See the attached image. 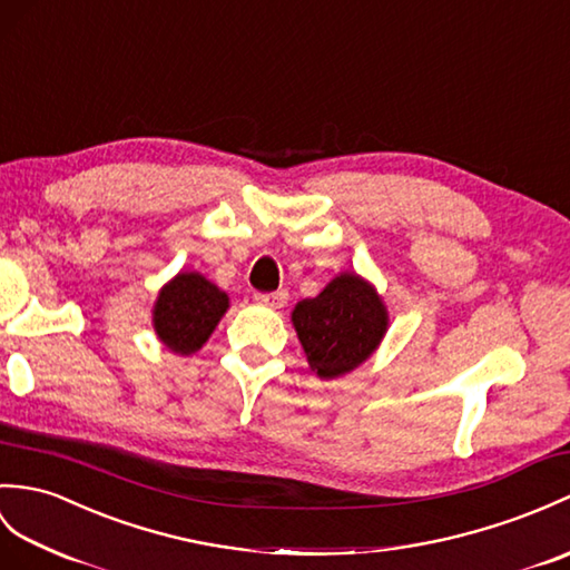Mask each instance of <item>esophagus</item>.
<instances>
[{"label": "esophagus", "mask_w": 570, "mask_h": 570, "mask_svg": "<svg viewBox=\"0 0 570 570\" xmlns=\"http://www.w3.org/2000/svg\"><path fill=\"white\" fill-rule=\"evenodd\" d=\"M255 301L259 303V306H267V308H284L286 301H288V294L282 288V291H274V294H255Z\"/></svg>", "instance_id": "34e87169"}]
</instances>
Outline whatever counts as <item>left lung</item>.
<instances>
[{
    "mask_svg": "<svg viewBox=\"0 0 570 570\" xmlns=\"http://www.w3.org/2000/svg\"><path fill=\"white\" fill-rule=\"evenodd\" d=\"M291 323L311 372L333 381L354 372L379 350L391 317L372 282L356 272H340L315 298L296 303Z\"/></svg>",
    "mask_w": 570,
    "mask_h": 570,
    "instance_id": "8db88e82",
    "label": "left lung"
}]
</instances>
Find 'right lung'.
<instances>
[{"label":"right lung","mask_w":570,"mask_h":570,"mask_svg":"<svg viewBox=\"0 0 570 570\" xmlns=\"http://www.w3.org/2000/svg\"><path fill=\"white\" fill-rule=\"evenodd\" d=\"M230 298L202 272L181 269L160 288L153 303L157 340L177 356H191L214 335Z\"/></svg>","instance_id":"add662e5"}]
</instances>
